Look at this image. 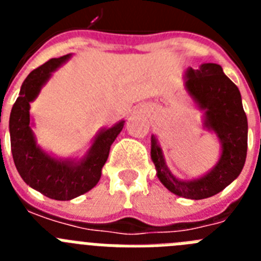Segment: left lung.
<instances>
[{"instance_id": "1", "label": "left lung", "mask_w": 261, "mask_h": 261, "mask_svg": "<svg viewBox=\"0 0 261 261\" xmlns=\"http://www.w3.org/2000/svg\"><path fill=\"white\" fill-rule=\"evenodd\" d=\"M186 89L205 111L204 125L213 130L222 144L220 161L205 176L190 181L180 180L166 166L162 149L154 136H151V159L156 176L168 191L186 199L201 200L225 190L241 174L247 156V116L238 87L218 64H202L199 69H188Z\"/></svg>"}]
</instances>
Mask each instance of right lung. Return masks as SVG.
Returning a JSON list of instances; mask_svg holds the SVG:
<instances>
[{
  "mask_svg": "<svg viewBox=\"0 0 261 261\" xmlns=\"http://www.w3.org/2000/svg\"><path fill=\"white\" fill-rule=\"evenodd\" d=\"M69 57L70 55L50 59L30 73L11 108L9 121L11 153L22 179L34 190L60 201L74 199L96 186L110 154L111 145L125 123L120 121L112 128L103 129L94 140L87 155L78 162L53 158L36 145L30 124V103L40 93L52 71Z\"/></svg>",
  "mask_w": 261,
  "mask_h": 261,
  "instance_id": "1",
  "label": "right lung"
}]
</instances>
